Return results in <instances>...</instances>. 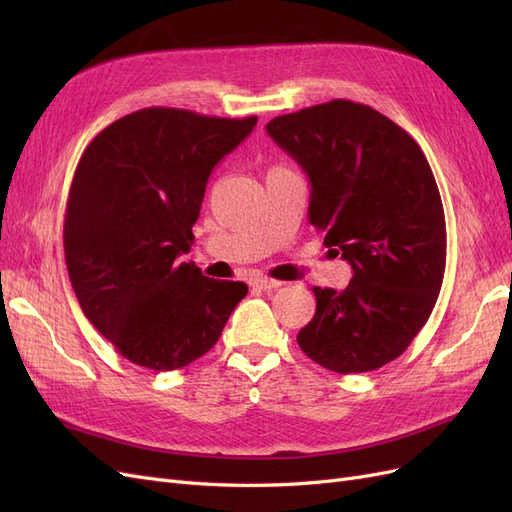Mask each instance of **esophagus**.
Wrapping results in <instances>:
<instances>
[{"mask_svg": "<svg viewBox=\"0 0 512 512\" xmlns=\"http://www.w3.org/2000/svg\"><path fill=\"white\" fill-rule=\"evenodd\" d=\"M252 286H254V288H258V290L271 292V290H275V288H280V286H282V282L269 280V277H258V280H254V282H252Z\"/></svg>", "mask_w": 512, "mask_h": 512, "instance_id": "34e87169", "label": "esophagus"}]
</instances>
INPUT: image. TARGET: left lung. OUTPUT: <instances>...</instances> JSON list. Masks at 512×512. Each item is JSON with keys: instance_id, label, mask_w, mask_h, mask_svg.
I'll return each mask as SVG.
<instances>
[{"instance_id": "left-lung-1", "label": "left lung", "mask_w": 512, "mask_h": 512, "mask_svg": "<svg viewBox=\"0 0 512 512\" xmlns=\"http://www.w3.org/2000/svg\"><path fill=\"white\" fill-rule=\"evenodd\" d=\"M267 132L305 170L309 222L352 267L344 290L314 288L301 350L337 374L395 361L425 327L446 267L444 207L425 153L350 100L275 117Z\"/></svg>"}]
</instances>
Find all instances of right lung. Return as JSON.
<instances>
[{
    "label": "right lung",
    "mask_w": 512,
    "mask_h": 512,
    "mask_svg": "<svg viewBox=\"0 0 512 512\" xmlns=\"http://www.w3.org/2000/svg\"><path fill=\"white\" fill-rule=\"evenodd\" d=\"M256 121L153 106L87 145L66 205V267L83 314L128 361L190 365L247 294L243 282L209 280L179 256L194 243L211 170Z\"/></svg>",
    "instance_id": "1"
}]
</instances>
